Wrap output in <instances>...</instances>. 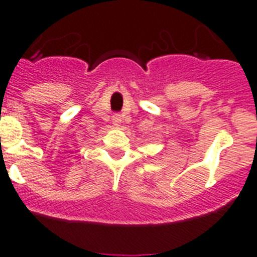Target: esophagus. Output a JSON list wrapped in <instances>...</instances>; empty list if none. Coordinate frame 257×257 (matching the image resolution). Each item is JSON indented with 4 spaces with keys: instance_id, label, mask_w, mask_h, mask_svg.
Segmentation results:
<instances>
[{
    "instance_id": "obj_1",
    "label": "esophagus",
    "mask_w": 257,
    "mask_h": 257,
    "mask_svg": "<svg viewBox=\"0 0 257 257\" xmlns=\"http://www.w3.org/2000/svg\"><path fill=\"white\" fill-rule=\"evenodd\" d=\"M121 114H114V116L112 117V122L114 126H119V124H121Z\"/></svg>"
}]
</instances>
